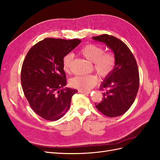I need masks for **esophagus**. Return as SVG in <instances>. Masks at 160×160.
<instances>
[{"instance_id": "obj_1", "label": "esophagus", "mask_w": 160, "mask_h": 160, "mask_svg": "<svg viewBox=\"0 0 160 160\" xmlns=\"http://www.w3.org/2000/svg\"><path fill=\"white\" fill-rule=\"evenodd\" d=\"M79 92L80 93H83V94H89V93H90L91 91H90V90H80Z\"/></svg>"}]
</instances>
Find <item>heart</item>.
Wrapping results in <instances>:
<instances>
[{"mask_svg": "<svg viewBox=\"0 0 160 160\" xmlns=\"http://www.w3.org/2000/svg\"><path fill=\"white\" fill-rule=\"evenodd\" d=\"M82 56L93 63L94 69L102 78L107 77L112 71L115 63V58L111 52H104V49L94 44H88L79 51ZM73 56L68 54L63 58V69L69 73ZM98 82V78L94 75L78 76L72 78L70 84L73 88L82 90H88Z\"/></svg>", "mask_w": 160, "mask_h": 160, "instance_id": "1", "label": "heart"}]
</instances>
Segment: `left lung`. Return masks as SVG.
Returning <instances> with one entry per match:
<instances>
[{
    "instance_id": "1",
    "label": "left lung",
    "mask_w": 160,
    "mask_h": 160,
    "mask_svg": "<svg viewBox=\"0 0 160 160\" xmlns=\"http://www.w3.org/2000/svg\"><path fill=\"white\" fill-rule=\"evenodd\" d=\"M92 39L105 44L115 58L112 71L100 85V88L107 89L102 93V101L95 103V107L105 116H121L133 104L138 92V64L129 48L120 39L107 34L92 37Z\"/></svg>"
}]
</instances>
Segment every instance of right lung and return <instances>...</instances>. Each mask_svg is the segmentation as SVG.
Returning a JSON list of instances; mask_svg holds the SVG:
<instances>
[{
  "instance_id": "1",
  "label": "right lung",
  "mask_w": 160,
  "mask_h": 160,
  "mask_svg": "<svg viewBox=\"0 0 160 160\" xmlns=\"http://www.w3.org/2000/svg\"><path fill=\"white\" fill-rule=\"evenodd\" d=\"M80 39L45 38L27 53L21 74L22 88L31 107L39 116L57 121L70 107L78 90L66 85L63 60L80 44Z\"/></svg>"
}]
</instances>
